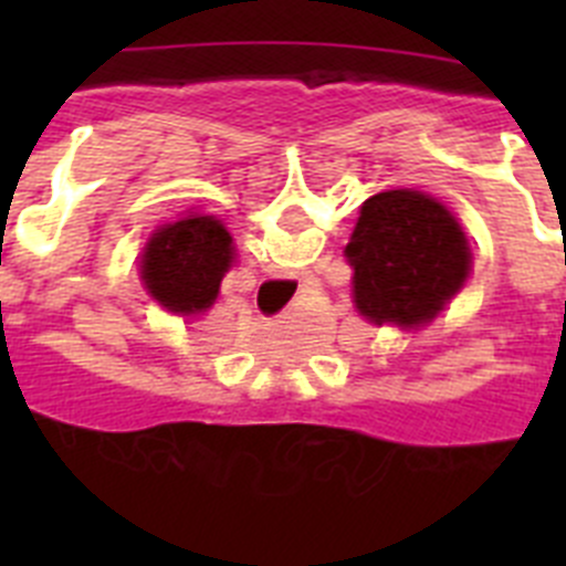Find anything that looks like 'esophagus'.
<instances>
[{
	"mask_svg": "<svg viewBox=\"0 0 566 566\" xmlns=\"http://www.w3.org/2000/svg\"><path fill=\"white\" fill-rule=\"evenodd\" d=\"M292 277H294V274H277V280H274L272 286H274V289H286V286H292Z\"/></svg>",
	"mask_w": 566,
	"mask_h": 566,
	"instance_id": "obj_1",
	"label": "esophagus"
}]
</instances>
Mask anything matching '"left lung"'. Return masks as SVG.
Here are the masks:
<instances>
[{
  "label": "left lung",
  "mask_w": 566,
  "mask_h": 566,
  "mask_svg": "<svg viewBox=\"0 0 566 566\" xmlns=\"http://www.w3.org/2000/svg\"><path fill=\"white\" fill-rule=\"evenodd\" d=\"M345 254L354 266V303L377 326H422L470 272L468 240L453 214L411 189L368 198Z\"/></svg>",
  "instance_id": "1"
}]
</instances>
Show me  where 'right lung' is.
<instances>
[{"mask_svg":"<svg viewBox=\"0 0 566 566\" xmlns=\"http://www.w3.org/2000/svg\"><path fill=\"white\" fill-rule=\"evenodd\" d=\"M232 263V238L209 214L158 229L144 252V280L155 300L181 314L203 312L218 297Z\"/></svg>","mask_w":566,"mask_h":566,"instance_id":"right-lung-1","label":"right lung"}]
</instances>
